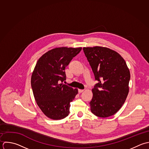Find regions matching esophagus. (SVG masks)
Masks as SVG:
<instances>
[{
  "label": "esophagus",
  "mask_w": 149,
  "mask_h": 149,
  "mask_svg": "<svg viewBox=\"0 0 149 149\" xmlns=\"http://www.w3.org/2000/svg\"><path fill=\"white\" fill-rule=\"evenodd\" d=\"M84 91V89H78V92H79V93H82V92H83Z\"/></svg>",
  "instance_id": "obj_1"
}]
</instances>
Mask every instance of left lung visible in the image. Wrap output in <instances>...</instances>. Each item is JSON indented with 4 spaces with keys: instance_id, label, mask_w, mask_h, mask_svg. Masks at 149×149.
<instances>
[{
    "instance_id": "1",
    "label": "left lung",
    "mask_w": 149,
    "mask_h": 149,
    "mask_svg": "<svg viewBox=\"0 0 149 149\" xmlns=\"http://www.w3.org/2000/svg\"><path fill=\"white\" fill-rule=\"evenodd\" d=\"M95 80L93 97L89 103L95 116L106 118L116 114L124 103L129 92L130 72L124 59L107 47H84Z\"/></svg>"
}]
</instances>
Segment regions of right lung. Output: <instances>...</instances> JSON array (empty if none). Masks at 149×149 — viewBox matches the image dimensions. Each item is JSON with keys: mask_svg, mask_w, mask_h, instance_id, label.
<instances>
[{"mask_svg": "<svg viewBox=\"0 0 149 149\" xmlns=\"http://www.w3.org/2000/svg\"><path fill=\"white\" fill-rule=\"evenodd\" d=\"M82 47H62L45 53L37 61L31 77V87L39 107L52 120H61L70 113V102L78 89L64 84L65 67Z\"/></svg>", "mask_w": 149, "mask_h": 149, "instance_id": "1", "label": "right lung"}]
</instances>
